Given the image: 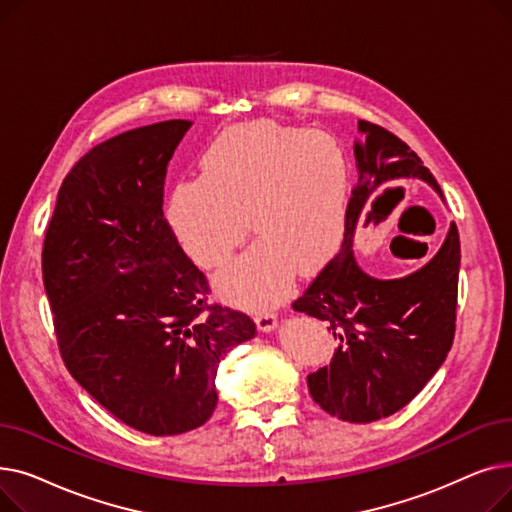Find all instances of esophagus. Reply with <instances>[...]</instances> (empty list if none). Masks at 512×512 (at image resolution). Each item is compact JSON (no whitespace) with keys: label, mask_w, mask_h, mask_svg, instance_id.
Instances as JSON below:
<instances>
[{"label":"esophagus","mask_w":512,"mask_h":512,"mask_svg":"<svg viewBox=\"0 0 512 512\" xmlns=\"http://www.w3.org/2000/svg\"><path fill=\"white\" fill-rule=\"evenodd\" d=\"M255 324L261 332H274L278 328V315L274 311H263L255 315Z\"/></svg>","instance_id":"34e87169"}]
</instances>
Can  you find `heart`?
Listing matches in <instances>:
<instances>
[{
	"label": "heart",
	"mask_w": 512,
	"mask_h": 512,
	"mask_svg": "<svg viewBox=\"0 0 512 512\" xmlns=\"http://www.w3.org/2000/svg\"><path fill=\"white\" fill-rule=\"evenodd\" d=\"M351 166L328 132L253 122L215 139L201 178L180 182L166 220L184 253L211 270L230 259L247 234L257 240L215 278L226 299L267 307L292 284L313 276L338 253Z\"/></svg>",
	"instance_id": "1"
}]
</instances>
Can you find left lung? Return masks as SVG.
<instances>
[{
  "label": "left lung",
  "mask_w": 512,
  "mask_h": 512,
  "mask_svg": "<svg viewBox=\"0 0 512 512\" xmlns=\"http://www.w3.org/2000/svg\"><path fill=\"white\" fill-rule=\"evenodd\" d=\"M359 132V180L348 201L342 247L292 309L326 321L338 340L330 367L307 375L313 400L332 417L369 423L409 405L444 363L454 338L461 242L450 224L438 253L413 274L382 280L361 270L355 232L396 203L386 186L415 178L442 201L444 195L407 143L365 120Z\"/></svg>",
  "instance_id": "1"
}]
</instances>
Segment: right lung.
<instances>
[{
  "instance_id": "add662e5",
  "label": "right lung",
  "mask_w": 512,
  "mask_h": 512,
  "mask_svg": "<svg viewBox=\"0 0 512 512\" xmlns=\"http://www.w3.org/2000/svg\"><path fill=\"white\" fill-rule=\"evenodd\" d=\"M188 120L93 147L64 178L43 245V284L72 378L151 436L203 425L220 361L253 319L207 305L205 276L164 218V182Z\"/></svg>"
}]
</instances>
